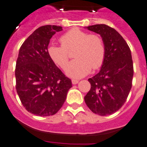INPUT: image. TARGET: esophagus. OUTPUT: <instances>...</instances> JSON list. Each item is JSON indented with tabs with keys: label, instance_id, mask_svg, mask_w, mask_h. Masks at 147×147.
Returning a JSON list of instances; mask_svg holds the SVG:
<instances>
[{
	"label": "esophagus",
	"instance_id": "34e87169",
	"mask_svg": "<svg viewBox=\"0 0 147 147\" xmlns=\"http://www.w3.org/2000/svg\"><path fill=\"white\" fill-rule=\"evenodd\" d=\"M79 80H75V79H72V83L73 84V85H75V84H77V83H78Z\"/></svg>",
	"mask_w": 147,
	"mask_h": 147
}]
</instances>
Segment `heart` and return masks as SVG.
<instances>
[{
	"label": "heart",
	"instance_id": "heart-1",
	"mask_svg": "<svg viewBox=\"0 0 147 147\" xmlns=\"http://www.w3.org/2000/svg\"><path fill=\"white\" fill-rule=\"evenodd\" d=\"M61 45H51L47 53L55 64L65 69L68 63V51L76 48L74 57L66 69V74L72 78H80L88 75L92 68L97 69L102 65L105 57V47L100 36L88 34L79 28H72L62 36Z\"/></svg>",
	"mask_w": 147,
	"mask_h": 147
}]
</instances>
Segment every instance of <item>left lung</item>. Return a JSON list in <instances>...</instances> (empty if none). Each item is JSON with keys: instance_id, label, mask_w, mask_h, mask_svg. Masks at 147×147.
Wrapping results in <instances>:
<instances>
[{"instance_id": "1", "label": "left lung", "mask_w": 147, "mask_h": 147, "mask_svg": "<svg viewBox=\"0 0 147 147\" xmlns=\"http://www.w3.org/2000/svg\"><path fill=\"white\" fill-rule=\"evenodd\" d=\"M86 28L100 34L105 45V57L100 72L88 80L91 89L84 100L93 113L107 116L121 108L131 89L133 77L131 51L114 28L104 24Z\"/></svg>"}]
</instances>
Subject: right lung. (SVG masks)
Returning a JSON list of instances; mask_svg holds the SVG:
<instances>
[{
	"label": "right lung",
	"mask_w": 147,
	"mask_h": 147,
	"mask_svg": "<svg viewBox=\"0 0 147 147\" xmlns=\"http://www.w3.org/2000/svg\"><path fill=\"white\" fill-rule=\"evenodd\" d=\"M61 26L37 28L20 48L16 62V89L28 111L39 116L55 114L72 87L70 79L56 67L47 53L50 40Z\"/></svg>",
	"instance_id": "1"
}]
</instances>
